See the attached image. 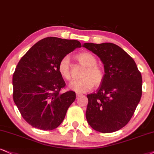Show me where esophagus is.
I'll list each match as a JSON object with an SVG mask.
<instances>
[{"mask_svg":"<svg viewBox=\"0 0 154 154\" xmlns=\"http://www.w3.org/2000/svg\"><path fill=\"white\" fill-rule=\"evenodd\" d=\"M82 96V95L80 94H78V93L76 94V98H79L80 97V96Z\"/></svg>","mask_w":154,"mask_h":154,"instance_id":"34e87169","label":"esophagus"}]
</instances>
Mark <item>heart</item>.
<instances>
[{
    "label": "heart",
    "instance_id": "heart-1",
    "mask_svg": "<svg viewBox=\"0 0 154 154\" xmlns=\"http://www.w3.org/2000/svg\"><path fill=\"white\" fill-rule=\"evenodd\" d=\"M77 58L81 64L86 66V69L83 73V79L80 80H73L70 82L69 88L78 94H82L91 90L94 85L98 86L103 80L104 73L103 70L96 65L97 60L91 53L83 52L77 56ZM58 71L60 75L69 80L71 77L70 70V58L66 56L60 59L58 63Z\"/></svg>",
    "mask_w": 154,
    "mask_h": 154
}]
</instances>
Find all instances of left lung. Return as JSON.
<instances>
[{
	"instance_id": "obj_1",
	"label": "left lung",
	"mask_w": 154,
	"mask_h": 154,
	"mask_svg": "<svg viewBox=\"0 0 154 154\" xmlns=\"http://www.w3.org/2000/svg\"><path fill=\"white\" fill-rule=\"evenodd\" d=\"M83 46L100 58L105 72L96 93L87 95V121L98 132H115L128 123L141 100V74L134 60L114 43Z\"/></svg>"
}]
</instances>
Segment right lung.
Returning <instances> with one entry per match:
<instances>
[{"instance_id": "right-lung-1", "label": "right lung", "mask_w": 154, "mask_h": 154, "mask_svg": "<svg viewBox=\"0 0 154 154\" xmlns=\"http://www.w3.org/2000/svg\"><path fill=\"white\" fill-rule=\"evenodd\" d=\"M81 47L76 40L45 38L18 62L13 75V100L23 118L34 128L51 131L64 120L75 93L60 94L66 83L58 71V63Z\"/></svg>"}]
</instances>
